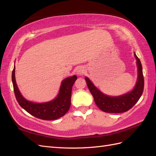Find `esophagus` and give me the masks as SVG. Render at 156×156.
Returning <instances> with one entry per match:
<instances>
[{
	"label": "esophagus",
	"mask_w": 156,
	"mask_h": 156,
	"mask_svg": "<svg viewBox=\"0 0 156 156\" xmlns=\"http://www.w3.org/2000/svg\"><path fill=\"white\" fill-rule=\"evenodd\" d=\"M76 73H77V74L79 75V76H81L82 74H84V69L82 67H79V68H78L77 69H76Z\"/></svg>",
	"instance_id": "34e87169"
}]
</instances>
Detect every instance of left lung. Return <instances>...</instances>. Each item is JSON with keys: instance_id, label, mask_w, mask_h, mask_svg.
Masks as SVG:
<instances>
[{"instance_id": "obj_1", "label": "left lung", "mask_w": 156, "mask_h": 156, "mask_svg": "<svg viewBox=\"0 0 156 156\" xmlns=\"http://www.w3.org/2000/svg\"><path fill=\"white\" fill-rule=\"evenodd\" d=\"M134 55L136 58L138 68L137 81L133 90L127 94L119 97H109L99 90L88 78H85L88 88L93 96L96 105L102 111L111 113H121L126 112L133 107L141 97L144 87L143 69L140 59L136 54H135Z\"/></svg>"}]
</instances>
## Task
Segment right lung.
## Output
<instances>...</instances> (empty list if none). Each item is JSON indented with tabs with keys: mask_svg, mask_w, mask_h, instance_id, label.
I'll return each instance as SVG.
<instances>
[{
	"mask_svg": "<svg viewBox=\"0 0 156 156\" xmlns=\"http://www.w3.org/2000/svg\"><path fill=\"white\" fill-rule=\"evenodd\" d=\"M15 66L12 73V82L16 101L21 107L29 114L43 120H55L64 116L71 105V94L73 84L77 76H73L64 79L61 84L58 97L54 100L44 103H34L23 97L19 90L15 80Z\"/></svg>",
	"mask_w": 156,
	"mask_h": 156,
	"instance_id": "1",
	"label": "right lung"
}]
</instances>
